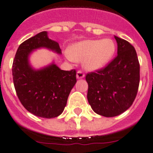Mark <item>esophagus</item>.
<instances>
[{"label": "esophagus", "instance_id": "esophagus-1", "mask_svg": "<svg viewBox=\"0 0 153 153\" xmlns=\"http://www.w3.org/2000/svg\"><path fill=\"white\" fill-rule=\"evenodd\" d=\"M84 76H85V74H84V72L81 71V70H78L77 73H76V77H77V79H81V78H84Z\"/></svg>", "mask_w": 153, "mask_h": 153}]
</instances>
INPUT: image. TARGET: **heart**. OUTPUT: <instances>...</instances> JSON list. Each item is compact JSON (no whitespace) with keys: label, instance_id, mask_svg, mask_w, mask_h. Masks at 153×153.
Instances as JSON below:
<instances>
[{"label":"heart","instance_id":"b5f03b06","mask_svg":"<svg viewBox=\"0 0 153 153\" xmlns=\"http://www.w3.org/2000/svg\"><path fill=\"white\" fill-rule=\"evenodd\" d=\"M115 52L116 44L111 39L88 40L72 45L69 57L74 61H83L86 69L95 70L108 64Z\"/></svg>","mask_w":153,"mask_h":153}]
</instances>
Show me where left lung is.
Listing matches in <instances>:
<instances>
[{"instance_id":"8db88e82","label":"left lung","mask_w":153,"mask_h":153,"mask_svg":"<svg viewBox=\"0 0 153 153\" xmlns=\"http://www.w3.org/2000/svg\"><path fill=\"white\" fill-rule=\"evenodd\" d=\"M117 55L103 68L86 75L88 100L94 112L105 117L123 113L133 104L140 82V64L135 49L115 36Z\"/></svg>"}]
</instances>
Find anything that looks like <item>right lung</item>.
<instances>
[{"instance_id": "obj_1", "label": "right lung", "mask_w": 153, "mask_h": 153, "mask_svg": "<svg viewBox=\"0 0 153 153\" xmlns=\"http://www.w3.org/2000/svg\"><path fill=\"white\" fill-rule=\"evenodd\" d=\"M41 47L61 53L59 44L49 39L46 31L39 33L19 45L12 64V76L16 94L24 108L36 117L50 119L64 110L76 82V72L62 70L55 64L40 70L33 69L29 55Z\"/></svg>"}]
</instances>
